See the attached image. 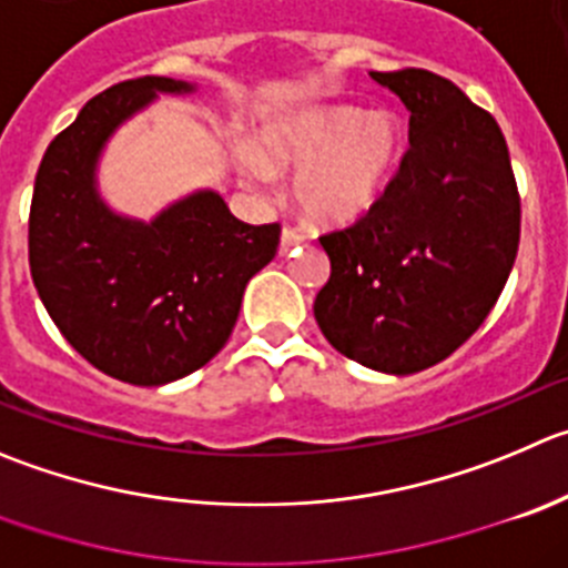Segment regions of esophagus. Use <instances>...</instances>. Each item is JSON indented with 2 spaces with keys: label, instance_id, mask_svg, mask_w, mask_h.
<instances>
[{
  "label": "esophagus",
  "instance_id": "1",
  "mask_svg": "<svg viewBox=\"0 0 568 568\" xmlns=\"http://www.w3.org/2000/svg\"><path fill=\"white\" fill-rule=\"evenodd\" d=\"M302 243H305V235H302V232H296V230H291V226H285L283 235H280V252L288 254L291 248L302 246Z\"/></svg>",
  "mask_w": 568,
  "mask_h": 568
}]
</instances>
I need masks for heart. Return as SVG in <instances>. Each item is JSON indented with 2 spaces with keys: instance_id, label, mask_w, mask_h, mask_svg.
<instances>
[{
  "instance_id": "heart-1",
  "label": "heart",
  "mask_w": 568,
  "mask_h": 568,
  "mask_svg": "<svg viewBox=\"0 0 568 568\" xmlns=\"http://www.w3.org/2000/svg\"><path fill=\"white\" fill-rule=\"evenodd\" d=\"M404 153V125L392 111L308 105L266 131V153L243 148V171L260 184L274 168L300 171L296 204L320 226H349L384 201Z\"/></svg>"
}]
</instances>
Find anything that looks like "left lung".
Masks as SVG:
<instances>
[{
    "label": "left lung",
    "instance_id": "obj_1",
    "mask_svg": "<svg viewBox=\"0 0 568 568\" xmlns=\"http://www.w3.org/2000/svg\"><path fill=\"white\" fill-rule=\"evenodd\" d=\"M409 109V151L384 201L322 235L331 280L314 316L327 342L386 375L443 362L487 320L521 232L499 123L428 69L369 72Z\"/></svg>",
    "mask_w": 568,
    "mask_h": 568
}]
</instances>
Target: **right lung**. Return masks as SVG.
<instances>
[{"instance_id": "add662e5", "label": "right lung", "mask_w": 568, "mask_h": 568, "mask_svg": "<svg viewBox=\"0 0 568 568\" xmlns=\"http://www.w3.org/2000/svg\"><path fill=\"white\" fill-rule=\"evenodd\" d=\"M190 92L195 83L156 75L105 89L50 142L36 173V291L89 364L134 386L171 384L219 356L246 283L280 243V224H243L215 190H195L151 221L100 199L98 162L114 131L159 94Z\"/></svg>"}]
</instances>
